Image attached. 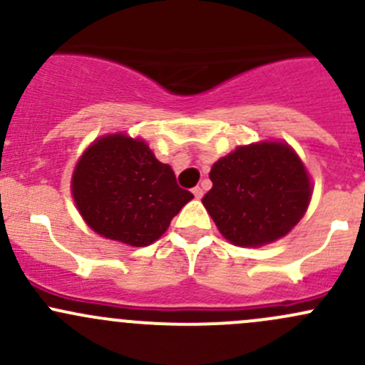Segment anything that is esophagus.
<instances>
[{
    "instance_id": "1",
    "label": "esophagus",
    "mask_w": 365,
    "mask_h": 365,
    "mask_svg": "<svg viewBox=\"0 0 365 365\" xmlns=\"http://www.w3.org/2000/svg\"><path fill=\"white\" fill-rule=\"evenodd\" d=\"M192 194H194V197H196V200H201V197H203V189H201V187H194Z\"/></svg>"
}]
</instances>
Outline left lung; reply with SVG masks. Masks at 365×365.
Wrapping results in <instances>:
<instances>
[{
  "instance_id": "1",
  "label": "left lung",
  "mask_w": 365,
  "mask_h": 365,
  "mask_svg": "<svg viewBox=\"0 0 365 365\" xmlns=\"http://www.w3.org/2000/svg\"><path fill=\"white\" fill-rule=\"evenodd\" d=\"M205 208L226 240L261 247L288 235L304 217L312 187L304 162L286 143L238 146L212 165Z\"/></svg>"
}]
</instances>
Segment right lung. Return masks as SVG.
<instances>
[{
  "label": "right lung",
  "mask_w": 365,
  "mask_h": 365,
  "mask_svg": "<svg viewBox=\"0 0 365 365\" xmlns=\"http://www.w3.org/2000/svg\"><path fill=\"white\" fill-rule=\"evenodd\" d=\"M84 222L109 240L146 247L159 240L192 194L143 139L109 134L91 143L72 175Z\"/></svg>",
  "instance_id": "1"
}]
</instances>
